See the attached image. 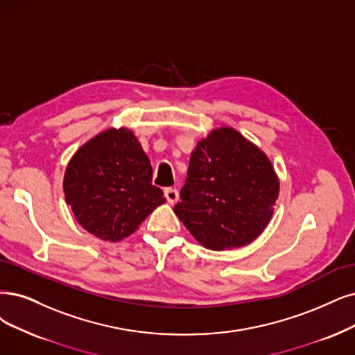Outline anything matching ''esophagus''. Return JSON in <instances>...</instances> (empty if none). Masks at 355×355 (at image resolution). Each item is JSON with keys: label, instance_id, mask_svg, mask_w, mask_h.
I'll use <instances>...</instances> for the list:
<instances>
[{"label": "esophagus", "instance_id": "obj_1", "mask_svg": "<svg viewBox=\"0 0 355 355\" xmlns=\"http://www.w3.org/2000/svg\"><path fill=\"white\" fill-rule=\"evenodd\" d=\"M165 198L168 200V203L174 205L178 202V190L177 189H165Z\"/></svg>", "mask_w": 355, "mask_h": 355}]
</instances>
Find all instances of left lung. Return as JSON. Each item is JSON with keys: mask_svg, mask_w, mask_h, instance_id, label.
Wrapping results in <instances>:
<instances>
[{"mask_svg": "<svg viewBox=\"0 0 355 355\" xmlns=\"http://www.w3.org/2000/svg\"><path fill=\"white\" fill-rule=\"evenodd\" d=\"M279 196V180L263 150L232 127L212 130L190 156L174 212L211 250H230L265 231Z\"/></svg>", "mask_w": 355, "mask_h": 355, "instance_id": "left-lung-1", "label": "left lung"}]
</instances>
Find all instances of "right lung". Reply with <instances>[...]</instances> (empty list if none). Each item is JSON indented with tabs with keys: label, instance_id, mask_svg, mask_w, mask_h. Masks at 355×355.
<instances>
[{
	"label": "right lung",
	"instance_id": "add662e5",
	"mask_svg": "<svg viewBox=\"0 0 355 355\" xmlns=\"http://www.w3.org/2000/svg\"><path fill=\"white\" fill-rule=\"evenodd\" d=\"M64 196L76 220L99 240L116 243L133 234L157 206L164 191L152 186V166L135 133L108 128L70 159Z\"/></svg>",
	"mask_w": 355,
	"mask_h": 355
}]
</instances>
